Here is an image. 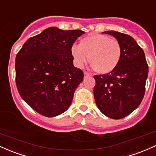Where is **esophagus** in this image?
Listing matches in <instances>:
<instances>
[{
    "label": "esophagus",
    "instance_id": "esophagus-1",
    "mask_svg": "<svg viewBox=\"0 0 156 156\" xmlns=\"http://www.w3.org/2000/svg\"><path fill=\"white\" fill-rule=\"evenodd\" d=\"M84 74H85V77H87V76H90V73H87V71H84Z\"/></svg>",
    "mask_w": 156,
    "mask_h": 156
}]
</instances>
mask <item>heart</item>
Masks as SVG:
<instances>
[{
    "label": "heart",
    "instance_id": "heart-1",
    "mask_svg": "<svg viewBox=\"0 0 156 156\" xmlns=\"http://www.w3.org/2000/svg\"><path fill=\"white\" fill-rule=\"evenodd\" d=\"M71 54L76 67L83 68L88 59L94 71L105 74L119 66L122 48L118 40L103 34H92L80 40V45H73Z\"/></svg>",
    "mask_w": 156,
    "mask_h": 156
}]
</instances>
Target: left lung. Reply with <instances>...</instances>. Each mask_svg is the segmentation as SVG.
I'll list each match as a JSON object with an SVG mask.
<instances>
[{"mask_svg":"<svg viewBox=\"0 0 156 156\" xmlns=\"http://www.w3.org/2000/svg\"><path fill=\"white\" fill-rule=\"evenodd\" d=\"M120 43L122 57L114 71L94 75V99L100 111L113 119L128 116L141 104L145 93L148 65L144 52L133 38L115 31H104Z\"/></svg>","mask_w":156,"mask_h":156,"instance_id":"8db88e82","label":"left lung"}]
</instances>
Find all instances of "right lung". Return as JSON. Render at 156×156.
Segmentation results:
<instances>
[{
	"label": "right lung",
	"instance_id": "obj_1",
	"mask_svg": "<svg viewBox=\"0 0 156 156\" xmlns=\"http://www.w3.org/2000/svg\"><path fill=\"white\" fill-rule=\"evenodd\" d=\"M85 31L50 27L26 40L15 58L20 97L40 114L54 117L67 111L84 73L73 65L71 48Z\"/></svg>",
	"mask_w": 156,
	"mask_h": 156
}]
</instances>
